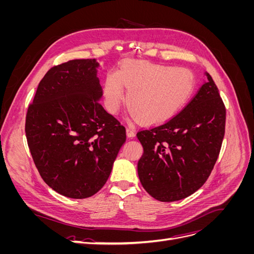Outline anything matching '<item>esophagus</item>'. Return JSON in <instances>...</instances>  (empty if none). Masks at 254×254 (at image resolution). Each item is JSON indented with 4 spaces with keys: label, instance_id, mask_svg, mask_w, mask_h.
Instances as JSON below:
<instances>
[{
    "label": "esophagus",
    "instance_id": "obj_1",
    "mask_svg": "<svg viewBox=\"0 0 254 254\" xmlns=\"http://www.w3.org/2000/svg\"><path fill=\"white\" fill-rule=\"evenodd\" d=\"M126 134H127V136L129 137V139H133V137L135 136V131L133 130V128L128 127L126 129Z\"/></svg>",
    "mask_w": 254,
    "mask_h": 254
}]
</instances>
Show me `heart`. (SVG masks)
Wrapping results in <instances>:
<instances>
[{
  "label": "heart",
  "mask_w": 254,
  "mask_h": 254,
  "mask_svg": "<svg viewBox=\"0 0 254 254\" xmlns=\"http://www.w3.org/2000/svg\"><path fill=\"white\" fill-rule=\"evenodd\" d=\"M132 118L146 124H162L190 101L194 75L186 67L131 61L106 76L103 95L106 109L118 113L126 97Z\"/></svg>",
  "instance_id": "heart-1"
}]
</instances>
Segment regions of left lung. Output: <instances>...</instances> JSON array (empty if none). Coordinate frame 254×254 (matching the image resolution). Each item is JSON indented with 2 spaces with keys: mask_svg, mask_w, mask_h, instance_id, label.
<instances>
[{
  "mask_svg": "<svg viewBox=\"0 0 254 254\" xmlns=\"http://www.w3.org/2000/svg\"><path fill=\"white\" fill-rule=\"evenodd\" d=\"M179 114L136 133L143 146L137 162L142 187L159 201L181 200L200 189L218 158L226 109L210 74Z\"/></svg>",
  "mask_w": 254,
  "mask_h": 254,
  "instance_id": "8db88e82",
  "label": "left lung"
}]
</instances>
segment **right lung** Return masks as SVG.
Masks as SVG:
<instances>
[{"label": "right lung", "instance_id": "obj_1", "mask_svg": "<svg viewBox=\"0 0 254 254\" xmlns=\"http://www.w3.org/2000/svg\"><path fill=\"white\" fill-rule=\"evenodd\" d=\"M96 59L52 67L29 105L25 133L36 167L58 194L83 199L108 180L126 141L125 127L107 112Z\"/></svg>", "mask_w": 254, "mask_h": 254}]
</instances>
